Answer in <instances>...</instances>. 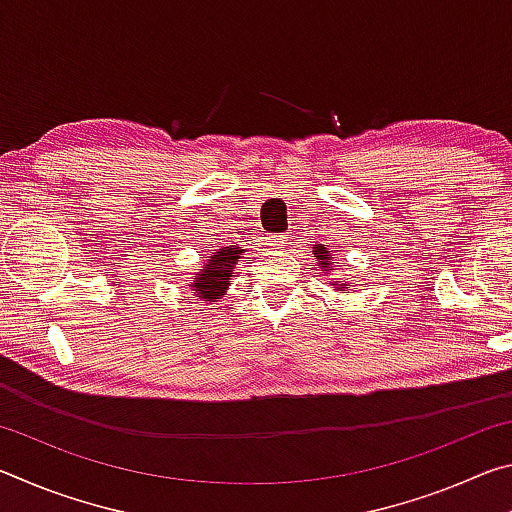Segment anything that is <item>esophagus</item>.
Returning <instances> with one entry per match:
<instances>
[{
  "label": "esophagus",
  "mask_w": 512,
  "mask_h": 512,
  "mask_svg": "<svg viewBox=\"0 0 512 512\" xmlns=\"http://www.w3.org/2000/svg\"><path fill=\"white\" fill-rule=\"evenodd\" d=\"M271 241H273V246H282L284 241H287V237H284V235H275V237H271Z\"/></svg>",
  "instance_id": "1"
}]
</instances>
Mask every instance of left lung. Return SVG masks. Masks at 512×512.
Listing matches in <instances>:
<instances>
[{
	"label": "left lung",
	"mask_w": 512,
	"mask_h": 512,
	"mask_svg": "<svg viewBox=\"0 0 512 512\" xmlns=\"http://www.w3.org/2000/svg\"><path fill=\"white\" fill-rule=\"evenodd\" d=\"M314 257H316L318 266L323 268L325 273L334 271V268H332V264H334V259H332V250L325 248L323 244H318V246H314ZM332 284H334V282H332ZM334 287L339 289V291H348V289H350V284H334Z\"/></svg>",
	"instance_id": "obj_1"
}]
</instances>
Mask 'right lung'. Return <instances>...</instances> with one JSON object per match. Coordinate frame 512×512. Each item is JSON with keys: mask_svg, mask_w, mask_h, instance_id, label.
<instances>
[{"mask_svg": "<svg viewBox=\"0 0 512 512\" xmlns=\"http://www.w3.org/2000/svg\"><path fill=\"white\" fill-rule=\"evenodd\" d=\"M241 253H244V248L239 246H221L219 250H214L210 259H205L203 268H198V273H194V282L189 284L196 298H203L207 302L223 298L230 287L232 268L239 262Z\"/></svg>", "mask_w": 512, "mask_h": 512, "instance_id": "right-lung-1", "label": "right lung"}]
</instances>
